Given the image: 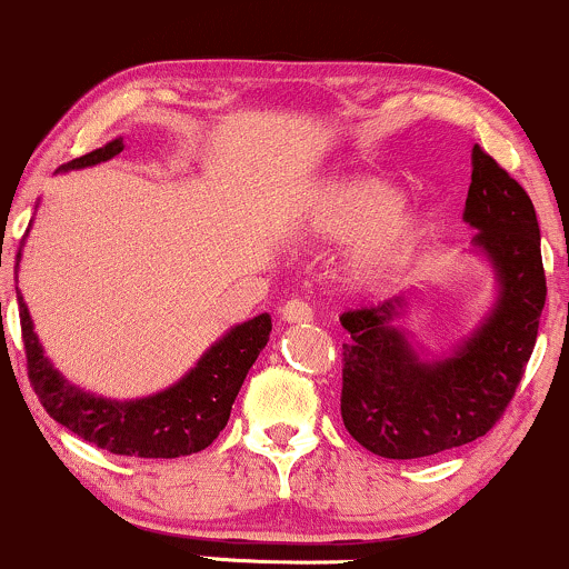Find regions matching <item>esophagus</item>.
I'll return each instance as SVG.
<instances>
[{"label":"esophagus","mask_w":569,"mask_h":569,"mask_svg":"<svg viewBox=\"0 0 569 569\" xmlns=\"http://www.w3.org/2000/svg\"><path fill=\"white\" fill-rule=\"evenodd\" d=\"M282 319L290 325L311 322V319H315V311H311V306L301 301V298H292V301H287L282 306Z\"/></svg>","instance_id":"34e87169"}]
</instances>
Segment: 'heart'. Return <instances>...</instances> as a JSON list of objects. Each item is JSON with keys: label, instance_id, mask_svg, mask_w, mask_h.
<instances>
[{"label": "heart", "instance_id": "heart-1", "mask_svg": "<svg viewBox=\"0 0 569 569\" xmlns=\"http://www.w3.org/2000/svg\"><path fill=\"white\" fill-rule=\"evenodd\" d=\"M398 182L376 174L330 177L309 203V231L328 244H352V273L379 287L406 271L436 236V214L403 201Z\"/></svg>", "mask_w": 569, "mask_h": 569}]
</instances>
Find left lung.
<instances>
[{
	"label": "left lung",
	"instance_id": "obj_1",
	"mask_svg": "<svg viewBox=\"0 0 569 569\" xmlns=\"http://www.w3.org/2000/svg\"><path fill=\"white\" fill-rule=\"evenodd\" d=\"M462 220L473 254L495 271V303L446 355L425 357L398 322L417 298L347 311L341 417L349 436L387 459H419L487 436L513 398L546 306L540 226L519 182L481 147Z\"/></svg>",
	"mask_w": 569,
	"mask_h": 569
}]
</instances>
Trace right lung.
I'll use <instances>...</instances> for the list:
<instances>
[{
  "instance_id": "obj_1",
  "label": "right lung",
  "mask_w": 569,
  "mask_h": 569,
  "mask_svg": "<svg viewBox=\"0 0 569 569\" xmlns=\"http://www.w3.org/2000/svg\"><path fill=\"white\" fill-rule=\"evenodd\" d=\"M118 152H123L120 137L88 156L74 158L59 171L104 163ZM18 266H21V250L16 254V279ZM16 292L29 381L44 411L88 443L123 457L174 459L207 449L228 425L236 395L271 336V317L258 315L247 319L217 338L177 385L147 398L112 400L69 385L53 368L34 333V322L18 287Z\"/></svg>"
}]
</instances>
